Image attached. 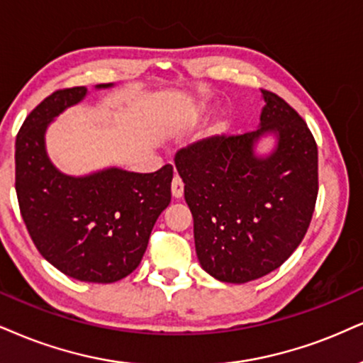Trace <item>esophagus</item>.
<instances>
[{"label":"esophagus","mask_w":363,"mask_h":363,"mask_svg":"<svg viewBox=\"0 0 363 363\" xmlns=\"http://www.w3.org/2000/svg\"><path fill=\"white\" fill-rule=\"evenodd\" d=\"M172 194L174 199H182L183 196V182L178 174H174L173 182H172Z\"/></svg>","instance_id":"obj_1"}]
</instances>
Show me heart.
<instances>
[{"mask_svg": "<svg viewBox=\"0 0 363 363\" xmlns=\"http://www.w3.org/2000/svg\"><path fill=\"white\" fill-rule=\"evenodd\" d=\"M202 114H203V106H195L190 109V119H199ZM222 129H223V123L218 121V123H216V126L212 128V133L217 134V133H220Z\"/></svg>", "mask_w": 363, "mask_h": 363, "instance_id": "b5f03b06", "label": "heart"}]
</instances>
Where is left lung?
I'll use <instances>...</instances> for the list:
<instances>
[{"instance_id": "1", "label": "left lung", "mask_w": 363, "mask_h": 363, "mask_svg": "<svg viewBox=\"0 0 363 363\" xmlns=\"http://www.w3.org/2000/svg\"><path fill=\"white\" fill-rule=\"evenodd\" d=\"M261 126L212 136L174 156L194 216L200 266L223 283L242 284L296 250L318 196V147L306 123L274 92L264 91ZM267 132L278 145L267 157L253 146Z\"/></svg>"}]
</instances>
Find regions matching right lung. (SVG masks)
Masks as SVG:
<instances>
[{"mask_svg": "<svg viewBox=\"0 0 363 363\" xmlns=\"http://www.w3.org/2000/svg\"><path fill=\"white\" fill-rule=\"evenodd\" d=\"M86 94V87L60 89L26 116L16 136L15 189L31 240L52 266L86 283H114L140 266L156 218L172 200L173 167L155 173L107 168L87 177L58 172L45 131Z\"/></svg>", "mask_w": 363, "mask_h": 363, "instance_id": "add662e5", "label": "right lung"}]
</instances>
